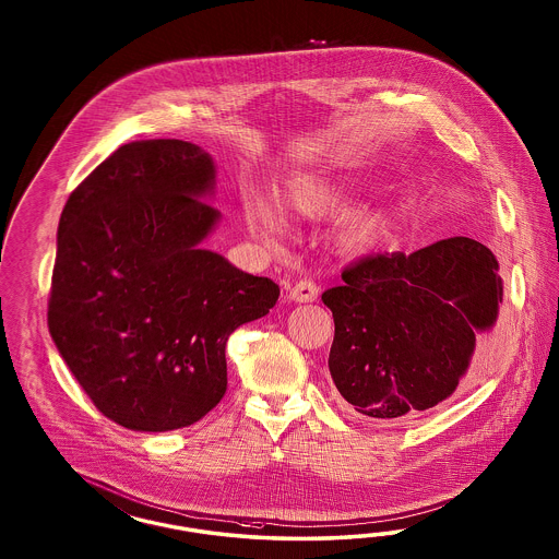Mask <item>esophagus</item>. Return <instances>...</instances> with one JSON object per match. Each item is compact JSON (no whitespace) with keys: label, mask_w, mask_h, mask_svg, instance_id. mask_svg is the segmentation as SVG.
Segmentation results:
<instances>
[{"label":"esophagus","mask_w":559,"mask_h":559,"mask_svg":"<svg viewBox=\"0 0 559 559\" xmlns=\"http://www.w3.org/2000/svg\"><path fill=\"white\" fill-rule=\"evenodd\" d=\"M318 295H320V287L307 278L295 283V287L288 290V299L295 304H313L318 301Z\"/></svg>","instance_id":"esophagus-1"}]
</instances>
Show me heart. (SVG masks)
Here are the masks:
<instances>
[{
  "label": "heart",
  "instance_id": "heart-1",
  "mask_svg": "<svg viewBox=\"0 0 559 559\" xmlns=\"http://www.w3.org/2000/svg\"><path fill=\"white\" fill-rule=\"evenodd\" d=\"M358 180L332 171H309L290 178L278 192V209L290 217L320 219L338 213L356 190ZM243 221L262 239H274L281 231V217L266 199H252L243 204ZM381 223V213L365 209L346 221L340 229V241L346 250H365L372 243Z\"/></svg>",
  "mask_w": 559,
  "mask_h": 559
}]
</instances>
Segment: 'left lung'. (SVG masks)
<instances>
[{"mask_svg":"<svg viewBox=\"0 0 559 559\" xmlns=\"http://www.w3.org/2000/svg\"><path fill=\"white\" fill-rule=\"evenodd\" d=\"M500 266L472 237L412 254L362 258L328 288L334 316L328 367L346 404L377 420L439 406L463 385L477 342L498 320Z\"/></svg>","mask_w":559,"mask_h":559,"instance_id":"obj_1","label":"left lung"}]
</instances>
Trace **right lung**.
Here are the masks:
<instances>
[{"label":"right lung","instance_id":"right-lung-1","mask_svg":"<svg viewBox=\"0 0 559 559\" xmlns=\"http://www.w3.org/2000/svg\"><path fill=\"white\" fill-rule=\"evenodd\" d=\"M209 153L133 141L69 197L57 234L49 332L94 406L139 432L199 423L227 390L225 344L281 290L203 243L221 213Z\"/></svg>","mask_w":559,"mask_h":559}]
</instances>
